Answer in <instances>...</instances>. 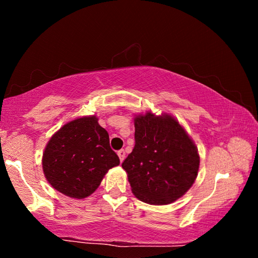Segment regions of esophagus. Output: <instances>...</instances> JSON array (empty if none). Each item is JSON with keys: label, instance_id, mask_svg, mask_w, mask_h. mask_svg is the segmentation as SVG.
Wrapping results in <instances>:
<instances>
[{"label": "esophagus", "instance_id": "34e87169", "mask_svg": "<svg viewBox=\"0 0 258 258\" xmlns=\"http://www.w3.org/2000/svg\"><path fill=\"white\" fill-rule=\"evenodd\" d=\"M117 155H118V157H119V160L120 161H123L124 159H125V151L121 149V150H119L118 152H117Z\"/></svg>", "mask_w": 258, "mask_h": 258}]
</instances>
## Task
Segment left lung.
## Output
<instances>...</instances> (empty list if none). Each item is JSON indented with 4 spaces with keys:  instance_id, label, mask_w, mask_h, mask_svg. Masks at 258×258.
<instances>
[{
    "instance_id": "left-lung-1",
    "label": "left lung",
    "mask_w": 258,
    "mask_h": 258,
    "mask_svg": "<svg viewBox=\"0 0 258 258\" xmlns=\"http://www.w3.org/2000/svg\"><path fill=\"white\" fill-rule=\"evenodd\" d=\"M135 146L121 167L135 197L150 205L181 198L198 175L200 158L195 142L168 113L134 118Z\"/></svg>"
}]
</instances>
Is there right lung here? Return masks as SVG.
Masks as SVG:
<instances>
[{
    "mask_svg": "<svg viewBox=\"0 0 258 258\" xmlns=\"http://www.w3.org/2000/svg\"><path fill=\"white\" fill-rule=\"evenodd\" d=\"M43 172L52 187L72 198H86L98 189L119 158L97 116L81 117L52 135L43 152Z\"/></svg>",
    "mask_w": 258,
    "mask_h": 258,
    "instance_id": "obj_1",
    "label": "right lung"
}]
</instances>
